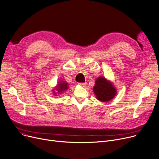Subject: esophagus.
<instances>
[{
	"mask_svg": "<svg viewBox=\"0 0 159 159\" xmlns=\"http://www.w3.org/2000/svg\"><path fill=\"white\" fill-rule=\"evenodd\" d=\"M79 85H80V86H82V87H85V86H86V82H84V83H79Z\"/></svg>",
	"mask_w": 159,
	"mask_h": 159,
	"instance_id": "obj_1",
	"label": "esophagus"
}]
</instances>
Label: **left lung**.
<instances>
[{"label": "left lung", "instance_id": "8db88e82", "mask_svg": "<svg viewBox=\"0 0 159 159\" xmlns=\"http://www.w3.org/2000/svg\"><path fill=\"white\" fill-rule=\"evenodd\" d=\"M93 89L97 99L102 102L111 101L117 94V90L112 82L103 77L96 79Z\"/></svg>", "mask_w": 159, "mask_h": 159}]
</instances>
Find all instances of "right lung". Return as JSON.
Returning <instances> with one entry per match:
<instances>
[{"mask_svg":"<svg viewBox=\"0 0 159 159\" xmlns=\"http://www.w3.org/2000/svg\"><path fill=\"white\" fill-rule=\"evenodd\" d=\"M69 84L65 80H59L56 86L52 89L53 94L54 96H57V94H61L63 92H65L69 88Z\"/></svg>","mask_w":159,"mask_h":159,"instance_id":"right-lung-1","label":"right lung"}]
</instances>
